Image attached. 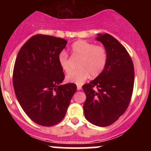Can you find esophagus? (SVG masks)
<instances>
[{"label": "esophagus", "instance_id": "obj_1", "mask_svg": "<svg viewBox=\"0 0 151 151\" xmlns=\"http://www.w3.org/2000/svg\"><path fill=\"white\" fill-rule=\"evenodd\" d=\"M77 90H78V91H80V90L82 89V86H81V85H77Z\"/></svg>", "mask_w": 151, "mask_h": 151}]
</instances>
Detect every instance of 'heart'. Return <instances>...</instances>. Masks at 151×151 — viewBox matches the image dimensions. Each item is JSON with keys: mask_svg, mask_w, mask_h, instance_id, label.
I'll return each mask as SVG.
<instances>
[{"mask_svg": "<svg viewBox=\"0 0 151 151\" xmlns=\"http://www.w3.org/2000/svg\"><path fill=\"white\" fill-rule=\"evenodd\" d=\"M71 50L73 55L81 58L78 64L80 69L69 73L66 77L68 83L81 85L91 74L92 77H97L104 69L107 61V53L104 47L80 40L71 45ZM58 60L62 70L65 72H69L71 70L70 60L66 52H60Z\"/></svg>", "mask_w": 151, "mask_h": 151, "instance_id": "heart-1", "label": "heart"}]
</instances>
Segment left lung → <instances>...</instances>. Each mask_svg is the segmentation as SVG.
<instances>
[{
  "mask_svg": "<svg viewBox=\"0 0 151 151\" xmlns=\"http://www.w3.org/2000/svg\"><path fill=\"white\" fill-rule=\"evenodd\" d=\"M104 45L107 61L102 72L83 86L86 95L83 105L87 121L97 126H107L117 121L127 109L132 98L134 71L126 48L108 33L97 35ZM96 86L97 91L93 90Z\"/></svg>",
  "mask_w": 151,
  "mask_h": 151,
  "instance_id": "obj_1",
  "label": "left lung"
}]
</instances>
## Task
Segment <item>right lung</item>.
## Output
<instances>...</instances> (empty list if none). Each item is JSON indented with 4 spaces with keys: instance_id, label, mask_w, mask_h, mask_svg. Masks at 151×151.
<instances>
[{
    "instance_id": "obj_1",
    "label": "right lung",
    "mask_w": 151,
    "mask_h": 151,
    "mask_svg": "<svg viewBox=\"0 0 151 151\" xmlns=\"http://www.w3.org/2000/svg\"><path fill=\"white\" fill-rule=\"evenodd\" d=\"M66 44L61 38L35 35L21 47L15 60L17 99L25 114L41 126L60 123L77 91L74 83L61 85L65 76L58 57Z\"/></svg>"
}]
</instances>
